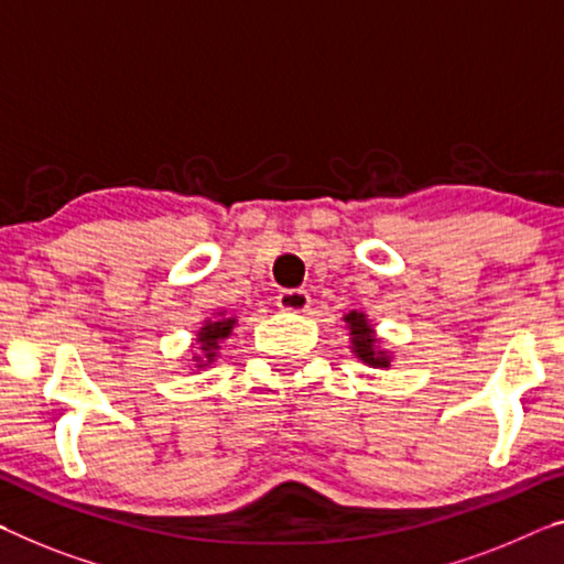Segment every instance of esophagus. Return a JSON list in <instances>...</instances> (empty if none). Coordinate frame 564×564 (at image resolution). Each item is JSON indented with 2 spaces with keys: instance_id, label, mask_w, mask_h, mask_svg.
Segmentation results:
<instances>
[{
  "instance_id": "obj_1",
  "label": "esophagus",
  "mask_w": 564,
  "mask_h": 564,
  "mask_svg": "<svg viewBox=\"0 0 564 564\" xmlns=\"http://www.w3.org/2000/svg\"><path fill=\"white\" fill-rule=\"evenodd\" d=\"M279 306L283 311H293V314H306L311 306V296L306 291L293 289V291H281L279 293Z\"/></svg>"
}]
</instances>
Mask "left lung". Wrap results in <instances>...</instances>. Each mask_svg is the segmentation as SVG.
Here are the masks:
<instances>
[{
    "mask_svg": "<svg viewBox=\"0 0 564 564\" xmlns=\"http://www.w3.org/2000/svg\"><path fill=\"white\" fill-rule=\"evenodd\" d=\"M341 322L347 324L349 332V349L359 362L375 369H390L394 355L390 349L382 347V339L377 336V329L365 311H349V314L341 316Z\"/></svg>",
    "mask_w": 564,
    "mask_h": 564,
    "instance_id": "8db88e82",
    "label": "left lung"
}]
</instances>
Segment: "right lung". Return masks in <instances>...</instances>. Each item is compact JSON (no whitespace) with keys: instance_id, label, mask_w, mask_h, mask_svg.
I'll list each match as a JSON object with an SVG mask.
<instances>
[{"instance_id":"obj_1","label":"right lung","mask_w":564,"mask_h":564,"mask_svg":"<svg viewBox=\"0 0 564 564\" xmlns=\"http://www.w3.org/2000/svg\"><path fill=\"white\" fill-rule=\"evenodd\" d=\"M235 326H238V316L228 314V311H215L213 316L199 324V329L195 334V344H192V359H189V365L195 372L209 367L217 357H220L223 344L230 339Z\"/></svg>"}]
</instances>
